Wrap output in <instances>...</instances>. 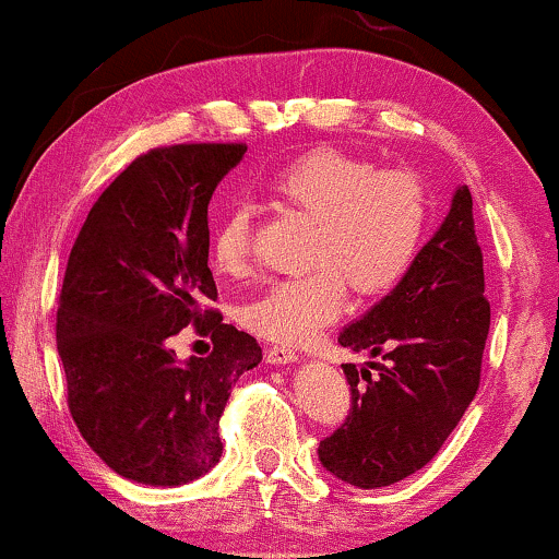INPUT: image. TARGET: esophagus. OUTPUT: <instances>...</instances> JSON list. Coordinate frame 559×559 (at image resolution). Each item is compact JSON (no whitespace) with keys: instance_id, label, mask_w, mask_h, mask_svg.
I'll return each instance as SVG.
<instances>
[{"instance_id":"1","label":"esophagus","mask_w":559,"mask_h":559,"mask_svg":"<svg viewBox=\"0 0 559 559\" xmlns=\"http://www.w3.org/2000/svg\"><path fill=\"white\" fill-rule=\"evenodd\" d=\"M299 358V353L294 348H288V345H267L265 348V361L267 364H292Z\"/></svg>"}]
</instances>
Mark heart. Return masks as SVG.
I'll return each instance as SVG.
<instances>
[{
	"instance_id": "obj_1",
	"label": "heart",
	"mask_w": 559,
	"mask_h": 559,
	"mask_svg": "<svg viewBox=\"0 0 559 559\" xmlns=\"http://www.w3.org/2000/svg\"><path fill=\"white\" fill-rule=\"evenodd\" d=\"M265 193L281 211L307 218L309 273L265 286L245 304V328L267 341L299 343L341 314L345 286L353 294H386L407 273L428 216L426 186L413 169L377 165L337 150H314L267 180ZM252 222L229 209L211 237L216 273L250 271Z\"/></svg>"
}]
</instances>
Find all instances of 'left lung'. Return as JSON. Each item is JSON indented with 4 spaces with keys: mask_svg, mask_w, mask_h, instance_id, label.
I'll use <instances>...</instances> for the list:
<instances>
[{
    "mask_svg": "<svg viewBox=\"0 0 559 559\" xmlns=\"http://www.w3.org/2000/svg\"><path fill=\"white\" fill-rule=\"evenodd\" d=\"M487 330L483 250L462 186L392 294L337 337L386 364H371L373 377L343 364L350 413L317 449L328 472L371 490L426 467L475 400Z\"/></svg>",
    "mask_w": 559,
    "mask_h": 559,
    "instance_id": "8db88e82",
    "label": "left lung"
}]
</instances>
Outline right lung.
I'll return each mask as SVG.
<instances>
[{
  "label": "right lung",
  "mask_w": 559,
  "mask_h": 559,
  "mask_svg": "<svg viewBox=\"0 0 559 559\" xmlns=\"http://www.w3.org/2000/svg\"><path fill=\"white\" fill-rule=\"evenodd\" d=\"M247 144H173L141 154L103 190L69 255L56 348L69 413L121 477L182 485L222 456L218 420L263 348L209 307V201ZM188 323L215 350L180 365Z\"/></svg>",
  "instance_id": "add662e5"
}]
</instances>
